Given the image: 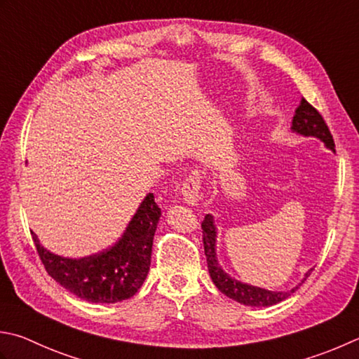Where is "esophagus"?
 I'll use <instances>...</instances> for the list:
<instances>
[{
    "mask_svg": "<svg viewBox=\"0 0 359 359\" xmlns=\"http://www.w3.org/2000/svg\"><path fill=\"white\" fill-rule=\"evenodd\" d=\"M201 172L199 171H193L188 177L184 180L182 184V199H184L189 205H198L199 202V191H201Z\"/></svg>",
    "mask_w": 359,
    "mask_h": 359,
    "instance_id": "1",
    "label": "esophagus"
}]
</instances>
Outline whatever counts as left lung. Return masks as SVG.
I'll return each mask as SVG.
<instances>
[{
	"mask_svg": "<svg viewBox=\"0 0 359 359\" xmlns=\"http://www.w3.org/2000/svg\"><path fill=\"white\" fill-rule=\"evenodd\" d=\"M291 130L297 132L304 137L319 138L320 142L325 143L328 149H332L334 152L333 135L330 133L328 126L325 124L324 118H322L319 111L316 110L305 97H302L300 105L296 109V115L292 118ZM202 241L203 250H205L207 257L210 277H212L217 290L222 294H226L227 297L248 306H272L278 304V302L290 297L292 292H296L299 290V286L304 283L306 277H310V273L313 272V269L308 271L304 280H302V283H299L296 287H292L291 291H268L263 290V287L238 282V280L231 278L229 273L221 268L216 258V227L212 215H205L202 221Z\"/></svg>",
	"mask_w": 359,
	"mask_h": 359,
	"instance_id": "obj_1",
	"label": "left lung"
}]
</instances>
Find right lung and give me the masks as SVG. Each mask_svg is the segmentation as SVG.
Returning <instances> with one entry per match:
<instances>
[{"label": "right lung", "mask_w": 359, "mask_h": 359, "mask_svg": "<svg viewBox=\"0 0 359 359\" xmlns=\"http://www.w3.org/2000/svg\"><path fill=\"white\" fill-rule=\"evenodd\" d=\"M160 215L161 210L149 193L111 248L77 259L53 254L34 231L31 235L46 272L60 286L93 304H116L135 296L146 280Z\"/></svg>", "instance_id": "1"}]
</instances>
